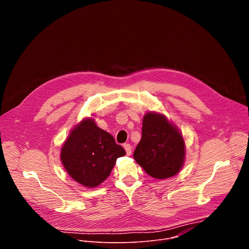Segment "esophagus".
<instances>
[{"mask_svg": "<svg viewBox=\"0 0 249 249\" xmlns=\"http://www.w3.org/2000/svg\"><path fill=\"white\" fill-rule=\"evenodd\" d=\"M124 149H125L126 154H127L128 156H130V155L132 154V148H131V145H129V144H125V145H124Z\"/></svg>", "mask_w": 249, "mask_h": 249, "instance_id": "esophagus-1", "label": "esophagus"}]
</instances>
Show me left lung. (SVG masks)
<instances>
[{"label": "left lung", "mask_w": 249, "mask_h": 249, "mask_svg": "<svg viewBox=\"0 0 249 249\" xmlns=\"http://www.w3.org/2000/svg\"><path fill=\"white\" fill-rule=\"evenodd\" d=\"M185 154L181 132L164 114L150 111L144 115L134 159L149 175L157 179L176 175L184 165Z\"/></svg>", "instance_id": "left-lung-1"}]
</instances>
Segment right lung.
Instances as JSON below:
<instances>
[{
  "instance_id": "right-lung-1",
  "label": "right lung",
  "mask_w": 249,
  "mask_h": 249,
  "mask_svg": "<svg viewBox=\"0 0 249 249\" xmlns=\"http://www.w3.org/2000/svg\"><path fill=\"white\" fill-rule=\"evenodd\" d=\"M125 150L113 136L100 129L91 117L84 118L70 131L62 145L60 160L68 174L87 188L100 185Z\"/></svg>"
}]
</instances>
